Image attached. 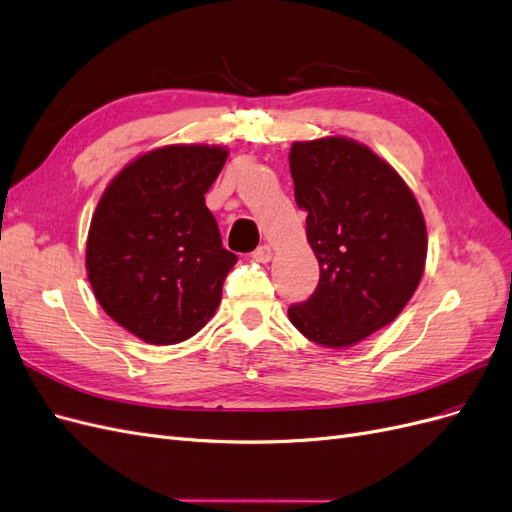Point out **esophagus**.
<instances>
[{
  "mask_svg": "<svg viewBox=\"0 0 512 512\" xmlns=\"http://www.w3.org/2000/svg\"><path fill=\"white\" fill-rule=\"evenodd\" d=\"M252 258H254L256 262H269V260L273 258V250H271V245H260L258 250H254Z\"/></svg>",
  "mask_w": 512,
  "mask_h": 512,
  "instance_id": "1",
  "label": "esophagus"
}]
</instances>
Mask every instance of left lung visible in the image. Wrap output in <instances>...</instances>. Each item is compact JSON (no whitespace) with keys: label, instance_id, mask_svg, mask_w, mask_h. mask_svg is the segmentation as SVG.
Returning <instances> with one entry per match:
<instances>
[{"label":"left lung","instance_id":"left-lung-1","mask_svg":"<svg viewBox=\"0 0 512 512\" xmlns=\"http://www.w3.org/2000/svg\"><path fill=\"white\" fill-rule=\"evenodd\" d=\"M288 160L320 265L316 292L288 318L309 342L352 348L391 324L421 282L423 211L397 170L352 138L297 141Z\"/></svg>","mask_w":512,"mask_h":512}]
</instances>
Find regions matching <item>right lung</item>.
Instances as JSON below:
<instances>
[{
  "mask_svg": "<svg viewBox=\"0 0 512 512\" xmlns=\"http://www.w3.org/2000/svg\"><path fill=\"white\" fill-rule=\"evenodd\" d=\"M220 145H166L119 170L91 218L85 267L98 303L153 346L179 344L215 314L237 256L224 250L205 194Z\"/></svg>",
  "mask_w": 512,
  "mask_h": 512,
  "instance_id": "obj_1",
  "label": "right lung"
}]
</instances>
